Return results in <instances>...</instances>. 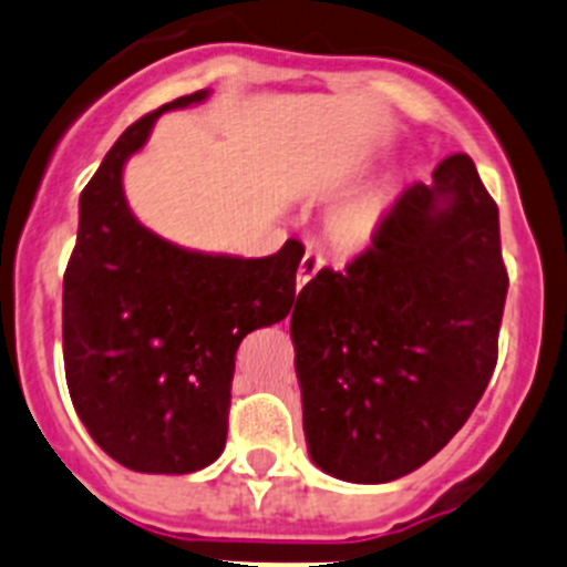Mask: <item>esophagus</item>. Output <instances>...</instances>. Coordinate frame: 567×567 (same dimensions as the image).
<instances>
[{"mask_svg":"<svg viewBox=\"0 0 567 567\" xmlns=\"http://www.w3.org/2000/svg\"><path fill=\"white\" fill-rule=\"evenodd\" d=\"M320 269H322V256H317V252H306L303 261H300L298 267V292L309 284L311 278H315L317 272H320Z\"/></svg>","mask_w":567,"mask_h":567,"instance_id":"obj_1","label":"esophagus"}]
</instances>
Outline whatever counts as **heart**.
<instances>
[{"label":"heart","mask_w":567,"mask_h":567,"mask_svg":"<svg viewBox=\"0 0 567 567\" xmlns=\"http://www.w3.org/2000/svg\"><path fill=\"white\" fill-rule=\"evenodd\" d=\"M384 219L386 197L373 192L339 206L328 219V230H331L333 245L342 252H364L368 247H373Z\"/></svg>","instance_id":"obj_1"}]
</instances>
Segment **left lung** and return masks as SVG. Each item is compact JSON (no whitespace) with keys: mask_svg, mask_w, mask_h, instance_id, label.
<instances>
[{"mask_svg":"<svg viewBox=\"0 0 567 567\" xmlns=\"http://www.w3.org/2000/svg\"><path fill=\"white\" fill-rule=\"evenodd\" d=\"M498 206L467 155L395 199L373 247L292 311L309 456L384 484L440 454L482 401L506 300Z\"/></svg>","mask_w":567,"mask_h":567,"instance_id":"left-lung-1","label":"left lung"}]
</instances>
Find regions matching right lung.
Returning <instances> with one entry per match:
<instances>
[{
  "instance_id": "right-lung-1",
  "label": "right lung",
  "mask_w": 567,
  "mask_h": 567,
  "mask_svg": "<svg viewBox=\"0 0 567 567\" xmlns=\"http://www.w3.org/2000/svg\"><path fill=\"white\" fill-rule=\"evenodd\" d=\"M133 122L80 194L78 245L63 275V364L91 440L136 473L183 476L219 460L228 436L236 348L292 311L303 258H241L175 245L144 228L125 197V164L161 113Z\"/></svg>"
}]
</instances>
